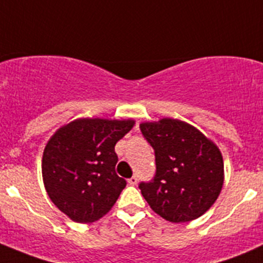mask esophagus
<instances>
[{"label":"esophagus","mask_w":263,"mask_h":263,"mask_svg":"<svg viewBox=\"0 0 263 263\" xmlns=\"http://www.w3.org/2000/svg\"><path fill=\"white\" fill-rule=\"evenodd\" d=\"M128 184H131V185H136V184H137V177H136V176L131 177V178L128 179Z\"/></svg>","instance_id":"esophagus-1"}]
</instances>
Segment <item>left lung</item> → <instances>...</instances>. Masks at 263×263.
<instances>
[{
	"mask_svg": "<svg viewBox=\"0 0 263 263\" xmlns=\"http://www.w3.org/2000/svg\"><path fill=\"white\" fill-rule=\"evenodd\" d=\"M140 129L155 154L154 178L139 184L150 208L172 222L191 221L205 214L224 182L219 148L178 119L142 123Z\"/></svg>",
	"mask_w": 263,
	"mask_h": 263,
	"instance_id": "left-lung-1",
	"label": "left lung"
}]
</instances>
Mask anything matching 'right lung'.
Here are the masks:
<instances>
[{
    "mask_svg": "<svg viewBox=\"0 0 263 263\" xmlns=\"http://www.w3.org/2000/svg\"><path fill=\"white\" fill-rule=\"evenodd\" d=\"M134 123L76 119L48 141L42 160L44 185L52 202L73 221H95L118 200L127 182L116 173L115 146Z\"/></svg>",
    "mask_w": 263,
    "mask_h": 263,
    "instance_id": "obj_1",
    "label": "right lung"
}]
</instances>
